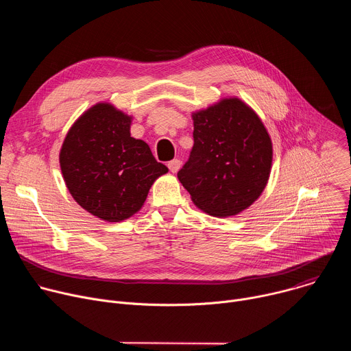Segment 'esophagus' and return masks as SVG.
I'll return each mask as SVG.
<instances>
[{
	"instance_id": "obj_1",
	"label": "esophagus",
	"mask_w": 351,
	"mask_h": 351,
	"mask_svg": "<svg viewBox=\"0 0 351 351\" xmlns=\"http://www.w3.org/2000/svg\"><path fill=\"white\" fill-rule=\"evenodd\" d=\"M180 165H182V161L178 160V158H175V160H172V161L168 162V168H169V171H171L172 173H176V172L179 171Z\"/></svg>"
}]
</instances>
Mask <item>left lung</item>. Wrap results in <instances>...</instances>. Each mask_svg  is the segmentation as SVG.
Instances as JSON below:
<instances>
[{"instance_id":"left-lung-1","label":"left lung","mask_w":351,"mask_h":351,"mask_svg":"<svg viewBox=\"0 0 351 351\" xmlns=\"http://www.w3.org/2000/svg\"><path fill=\"white\" fill-rule=\"evenodd\" d=\"M191 117L194 144L178 179L199 210L213 217L237 215L268 183L271 137L258 115L236 97Z\"/></svg>"}]
</instances>
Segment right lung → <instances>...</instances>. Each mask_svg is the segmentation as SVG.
<instances>
[{
	"instance_id": "1",
	"label": "right lung",
	"mask_w": 351,
	"mask_h": 351,
	"mask_svg": "<svg viewBox=\"0 0 351 351\" xmlns=\"http://www.w3.org/2000/svg\"><path fill=\"white\" fill-rule=\"evenodd\" d=\"M130 123L132 117L98 103L73 123L60 153L75 202L103 221L130 218L143 207L156 179L168 172L145 141L130 136Z\"/></svg>"
}]
</instances>
